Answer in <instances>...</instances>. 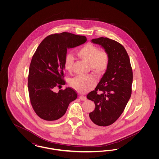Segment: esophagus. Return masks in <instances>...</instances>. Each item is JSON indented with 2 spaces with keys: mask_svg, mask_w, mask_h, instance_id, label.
Segmentation results:
<instances>
[{
  "mask_svg": "<svg viewBox=\"0 0 159 159\" xmlns=\"http://www.w3.org/2000/svg\"><path fill=\"white\" fill-rule=\"evenodd\" d=\"M79 98L82 101H85V100H86V99H87L86 97L83 96V95H80V96H79Z\"/></svg>",
  "mask_w": 159,
  "mask_h": 159,
  "instance_id": "esophagus-1",
  "label": "esophagus"
}]
</instances>
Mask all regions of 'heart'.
<instances>
[{
  "instance_id": "b5f03b06",
  "label": "heart",
  "mask_w": 159,
  "mask_h": 159,
  "mask_svg": "<svg viewBox=\"0 0 159 159\" xmlns=\"http://www.w3.org/2000/svg\"><path fill=\"white\" fill-rule=\"evenodd\" d=\"M77 56L89 64L90 67L95 73L102 75L108 67V58L104 52H101L97 46L87 43L77 51ZM74 62V58L70 53L66 55L64 60V69L70 72ZM97 84L96 79L92 76H77L70 80V85L79 93H86L93 89Z\"/></svg>"
}]
</instances>
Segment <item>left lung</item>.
<instances>
[{
	"mask_svg": "<svg viewBox=\"0 0 159 159\" xmlns=\"http://www.w3.org/2000/svg\"><path fill=\"white\" fill-rule=\"evenodd\" d=\"M91 41L105 49L108 67L95 90L87 95L95 105L89 117L95 125L107 126L119 119L130 98L132 69L128 54L120 43L102 37Z\"/></svg>",
	"mask_w": 159,
	"mask_h": 159,
	"instance_id": "obj_1",
	"label": "left lung"
}]
</instances>
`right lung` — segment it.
<instances>
[{
	"instance_id": "1",
	"label": "right lung",
	"mask_w": 159,
	"mask_h": 159,
	"mask_svg": "<svg viewBox=\"0 0 159 159\" xmlns=\"http://www.w3.org/2000/svg\"><path fill=\"white\" fill-rule=\"evenodd\" d=\"M85 36L68 32L51 34L45 38L31 61L28 89L31 104L35 113L47 121L59 119L66 113L69 104L77 97L71 88L55 92L64 85V60L68 48L82 45Z\"/></svg>"
}]
</instances>
